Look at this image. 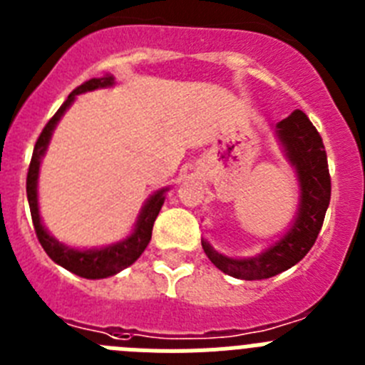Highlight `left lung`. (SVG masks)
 <instances>
[{
	"label": "left lung",
	"mask_w": 365,
	"mask_h": 365,
	"mask_svg": "<svg viewBox=\"0 0 365 365\" xmlns=\"http://www.w3.org/2000/svg\"><path fill=\"white\" fill-rule=\"evenodd\" d=\"M276 135L285 151L287 160L296 168L299 180V205L292 227L265 252L252 257H228L219 254L202 240L208 259L228 276L237 279H267L294 267L314 245L324 225L331 201V175L327 153L320 133L303 111L296 109L276 124Z\"/></svg>",
	"instance_id": "left-lung-1"
}]
</instances>
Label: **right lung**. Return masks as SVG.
<instances>
[{
  "label": "right lung",
  "instance_id": "right-lung-1",
  "mask_svg": "<svg viewBox=\"0 0 365 365\" xmlns=\"http://www.w3.org/2000/svg\"><path fill=\"white\" fill-rule=\"evenodd\" d=\"M115 83V78L111 74H106V76H100V78H91L83 82L82 86H78L67 96V100L62 104V108L54 113V117L47 122V125L43 128V131L40 133L36 140V146L32 151L31 166H29L27 173V199L29 206H31V215H32V225H34V230H36L38 241L43 247V250L47 252V256L58 263L60 267L67 269L69 272L76 274L80 278L86 279H102L109 278L113 274L120 272L125 267L133 265L135 261L140 257V254L144 252V248L148 247L151 240V230H153V222L159 215L160 208L164 205V193L168 192V188L157 190V192L151 195L146 201V205L143 206V210L138 214L137 222H135V228L125 240L118 241V243L108 245V247L102 248H89V250H78V248H71L67 245L60 243L58 240H54L53 235L47 232V228L43 227L40 217V208H38V173H40V163L41 157L47 151L49 146L51 135H53L54 128H56L58 120L62 118L63 113L69 109V106L73 104L76 95H82L87 91H95V89H102V87H111Z\"/></svg>",
  "mask_w": 365,
  "mask_h": 365
}]
</instances>
